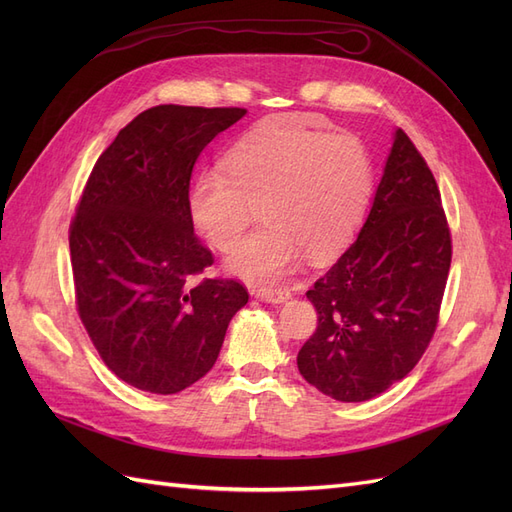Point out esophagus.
<instances>
[{
    "label": "esophagus",
    "instance_id": "esophagus-1",
    "mask_svg": "<svg viewBox=\"0 0 512 512\" xmlns=\"http://www.w3.org/2000/svg\"><path fill=\"white\" fill-rule=\"evenodd\" d=\"M254 294L262 301H269V303H282L290 297V290L288 288H269V286H262L258 290H254Z\"/></svg>",
    "mask_w": 512,
    "mask_h": 512
}]
</instances>
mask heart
Here are the masks:
<instances>
[{
  "instance_id": "b5f03b06",
  "label": "heart",
  "mask_w": 512,
  "mask_h": 512,
  "mask_svg": "<svg viewBox=\"0 0 512 512\" xmlns=\"http://www.w3.org/2000/svg\"><path fill=\"white\" fill-rule=\"evenodd\" d=\"M374 188V166L359 138L309 130L288 117L267 119L243 134L220 170L200 173L188 196L194 228L228 252L260 207L267 220L226 260L250 282L286 275L301 252L337 254L359 230Z\"/></svg>"
}]
</instances>
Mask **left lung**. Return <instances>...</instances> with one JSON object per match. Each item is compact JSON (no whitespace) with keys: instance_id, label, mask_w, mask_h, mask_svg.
<instances>
[{"instance_id":"left-lung-1","label":"left lung","mask_w":512,"mask_h":512,"mask_svg":"<svg viewBox=\"0 0 512 512\" xmlns=\"http://www.w3.org/2000/svg\"><path fill=\"white\" fill-rule=\"evenodd\" d=\"M453 241L438 183L404 130L359 237L307 290L318 327L301 376L337 401H367L406 378L440 320Z\"/></svg>"}]
</instances>
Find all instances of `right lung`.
I'll return each mask as SVG.
<instances>
[{"instance_id": "right-lung-1", "label": "right lung", "mask_w": 512, "mask_h": 512, "mask_svg": "<svg viewBox=\"0 0 512 512\" xmlns=\"http://www.w3.org/2000/svg\"><path fill=\"white\" fill-rule=\"evenodd\" d=\"M245 108L160 104L104 149L70 222L76 312L104 365L126 384L173 395L218 361L250 299L213 265L188 213L196 158Z\"/></svg>"}]
</instances>
